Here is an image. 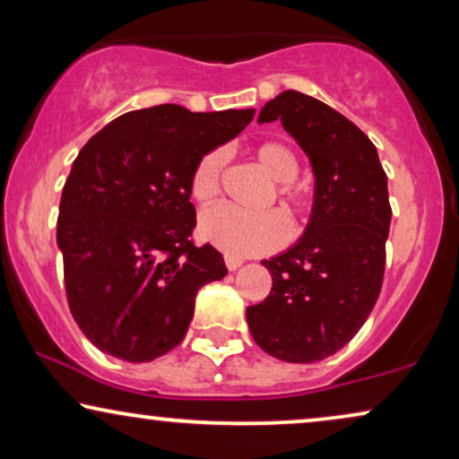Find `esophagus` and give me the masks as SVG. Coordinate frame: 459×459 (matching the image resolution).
Here are the masks:
<instances>
[{
    "mask_svg": "<svg viewBox=\"0 0 459 459\" xmlns=\"http://www.w3.org/2000/svg\"><path fill=\"white\" fill-rule=\"evenodd\" d=\"M223 261H225V267H228L230 272H236V269L244 263L242 259H238V256H234V255H225Z\"/></svg>",
    "mask_w": 459,
    "mask_h": 459,
    "instance_id": "esophagus-1",
    "label": "esophagus"
}]
</instances>
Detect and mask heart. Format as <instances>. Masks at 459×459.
I'll return each mask as SVG.
<instances>
[{
	"label": "heart",
	"instance_id": "obj_1",
	"mask_svg": "<svg viewBox=\"0 0 459 459\" xmlns=\"http://www.w3.org/2000/svg\"><path fill=\"white\" fill-rule=\"evenodd\" d=\"M256 160L265 169L269 178L275 181V194L272 200L290 217L303 219L311 211V196L297 179L300 173V159L297 150L286 142L269 140L256 146ZM228 152L215 148L204 152L196 160L190 175V194L200 204L211 203L219 196L223 186ZM198 234L212 247L234 256L265 255L284 247L290 238V223L280 211L242 212L228 204L206 209L198 219Z\"/></svg>",
	"mask_w": 459,
	"mask_h": 459
}]
</instances>
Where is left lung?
<instances>
[{
	"label": "left lung",
	"instance_id": "obj_1",
	"mask_svg": "<svg viewBox=\"0 0 459 459\" xmlns=\"http://www.w3.org/2000/svg\"><path fill=\"white\" fill-rule=\"evenodd\" d=\"M281 121L309 156L316 200L305 236L263 261L272 292L247 309L255 342L290 363L325 359L353 338L378 300L391 228L386 173L369 137L341 112L281 91L259 123Z\"/></svg>",
	"mask_w": 459,
	"mask_h": 459
}]
</instances>
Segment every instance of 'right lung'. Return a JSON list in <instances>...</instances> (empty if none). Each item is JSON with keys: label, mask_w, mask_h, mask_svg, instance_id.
I'll list each match as a JSON object with an SVG mask.
<instances>
[{"label": "right lung", "mask_w": 459, "mask_h": 459, "mask_svg": "<svg viewBox=\"0 0 459 459\" xmlns=\"http://www.w3.org/2000/svg\"><path fill=\"white\" fill-rule=\"evenodd\" d=\"M253 117L160 104L115 118L81 148L56 238L68 307L100 351L142 363L184 341L196 292L228 273L219 250L192 240V169Z\"/></svg>", "instance_id": "add662e5"}]
</instances>
